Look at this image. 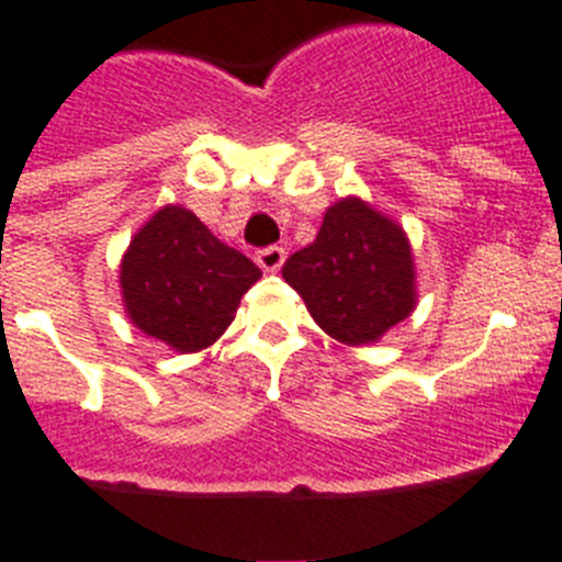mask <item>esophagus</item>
<instances>
[{"instance_id": "esophagus-1", "label": "esophagus", "mask_w": 562, "mask_h": 562, "mask_svg": "<svg viewBox=\"0 0 562 562\" xmlns=\"http://www.w3.org/2000/svg\"><path fill=\"white\" fill-rule=\"evenodd\" d=\"M284 258H286L284 247H276V245L265 247V250L256 252L258 267H261V270H265V272H278V270H281V265H284Z\"/></svg>"}]
</instances>
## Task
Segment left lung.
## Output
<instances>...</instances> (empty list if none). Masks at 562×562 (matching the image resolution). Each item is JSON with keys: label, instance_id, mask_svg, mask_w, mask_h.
<instances>
[{"label": "left lung", "instance_id": "left-lung-1", "mask_svg": "<svg viewBox=\"0 0 562 562\" xmlns=\"http://www.w3.org/2000/svg\"><path fill=\"white\" fill-rule=\"evenodd\" d=\"M281 272L315 324L346 346L376 342L419 297L408 233L360 196L326 207L315 241Z\"/></svg>", "mask_w": 562, "mask_h": 562}]
</instances>
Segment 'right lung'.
Instances as JSON below:
<instances>
[{
    "label": "right lung",
    "instance_id": "add662e5",
    "mask_svg": "<svg viewBox=\"0 0 562 562\" xmlns=\"http://www.w3.org/2000/svg\"><path fill=\"white\" fill-rule=\"evenodd\" d=\"M258 278L250 258L213 236L196 213L166 205L123 252V310L143 335L193 355L225 335Z\"/></svg>",
    "mask_w": 562,
    "mask_h": 562
}]
</instances>
